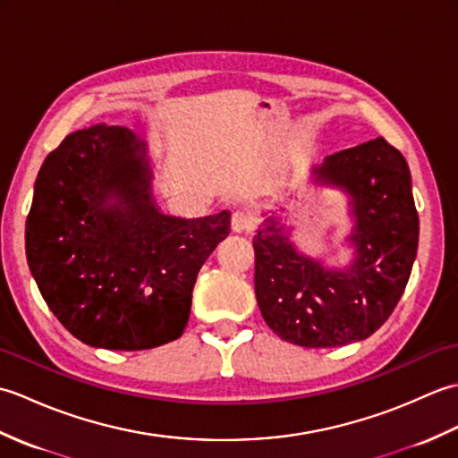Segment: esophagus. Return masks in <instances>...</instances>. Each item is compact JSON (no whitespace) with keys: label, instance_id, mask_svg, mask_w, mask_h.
I'll list each match as a JSON object with an SVG mask.
<instances>
[{"label":"esophagus","instance_id":"esophagus-1","mask_svg":"<svg viewBox=\"0 0 458 458\" xmlns=\"http://www.w3.org/2000/svg\"><path fill=\"white\" fill-rule=\"evenodd\" d=\"M256 226L254 212L248 208H238L232 214V230L234 232H248Z\"/></svg>","mask_w":458,"mask_h":458}]
</instances>
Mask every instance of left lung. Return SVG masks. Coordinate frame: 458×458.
Listing matches in <instances>:
<instances>
[{"instance_id": "8db88e82", "label": "left lung", "mask_w": 458, "mask_h": 458, "mask_svg": "<svg viewBox=\"0 0 458 458\" xmlns=\"http://www.w3.org/2000/svg\"><path fill=\"white\" fill-rule=\"evenodd\" d=\"M313 181L348 194L352 264L328 269L301 254L285 224L267 216L254 238L256 297L279 338L333 348L368 338L392 315L417 256L420 216L407 161L384 138L328 155Z\"/></svg>"}]
</instances>
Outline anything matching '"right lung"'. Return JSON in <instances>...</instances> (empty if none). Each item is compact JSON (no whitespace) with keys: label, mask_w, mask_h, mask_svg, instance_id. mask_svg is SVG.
<instances>
[{"label":"right lung","mask_w":458,"mask_h":458,"mask_svg":"<svg viewBox=\"0 0 458 458\" xmlns=\"http://www.w3.org/2000/svg\"><path fill=\"white\" fill-rule=\"evenodd\" d=\"M148 145L96 123L47 155L25 224L29 269L45 303L84 344L149 350L177 340L199 269L230 232V212L163 214Z\"/></svg>","instance_id":"right-lung-1"}]
</instances>
